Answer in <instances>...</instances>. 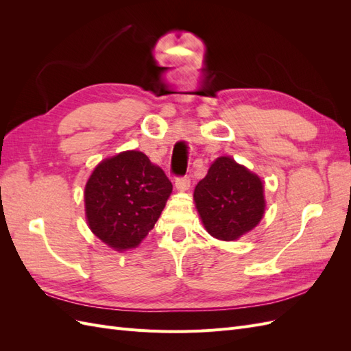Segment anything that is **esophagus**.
<instances>
[{"mask_svg":"<svg viewBox=\"0 0 351 351\" xmlns=\"http://www.w3.org/2000/svg\"><path fill=\"white\" fill-rule=\"evenodd\" d=\"M176 187L180 192H186V190L190 189V178L187 176L184 177H177L176 178Z\"/></svg>","mask_w":351,"mask_h":351,"instance_id":"obj_1","label":"esophagus"}]
</instances>
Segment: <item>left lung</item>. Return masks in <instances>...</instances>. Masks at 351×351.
Listing matches in <instances>:
<instances>
[{"instance_id": "left-lung-1", "label": "left lung", "mask_w": 351, "mask_h": 351, "mask_svg": "<svg viewBox=\"0 0 351 351\" xmlns=\"http://www.w3.org/2000/svg\"><path fill=\"white\" fill-rule=\"evenodd\" d=\"M193 196L206 231L226 241L256 227L265 210L261 178L228 156H221L210 165Z\"/></svg>"}]
</instances>
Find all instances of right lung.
Returning <instances> with one entry per match:
<instances>
[{"instance_id":"add662e5","label":"right lung","mask_w":351,"mask_h":351,"mask_svg":"<svg viewBox=\"0 0 351 351\" xmlns=\"http://www.w3.org/2000/svg\"><path fill=\"white\" fill-rule=\"evenodd\" d=\"M171 190L162 168L142 152L105 159L84 189L89 228L115 250L136 247L154 228Z\"/></svg>"}]
</instances>
